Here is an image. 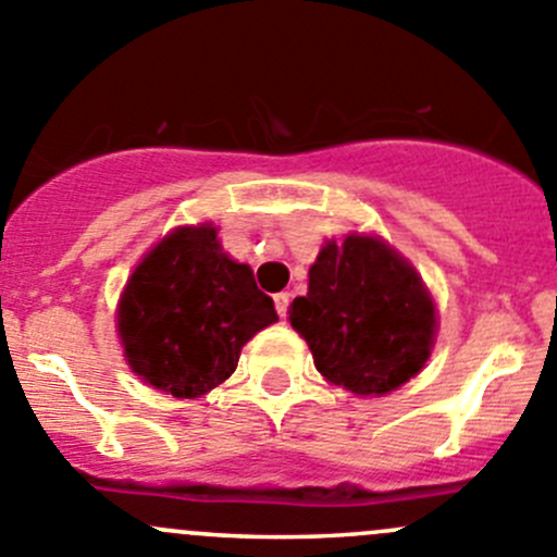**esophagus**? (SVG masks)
<instances>
[{
	"mask_svg": "<svg viewBox=\"0 0 557 557\" xmlns=\"http://www.w3.org/2000/svg\"><path fill=\"white\" fill-rule=\"evenodd\" d=\"M288 305H290L288 290H283V294H274V307H277L280 318H285V314H288Z\"/></svg>",
	"mask_w": 557,
	"mask_h": 557,
	"instance_id": "1",
	"label": "esophagus"
}]
</instances>
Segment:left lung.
Returning a JSON list of instances; mask_svg holds the SVG:
<instances>
[{
    "mask_svg": "<svg viewBox=\"0 0 557 557\" xmlns=\"http://www.w3.org/2000/svg\"><path fill=\"white\" fill-rule=\"evenodd\" d=\"M288 320L310 345L314 369L356 396H385L429 361L436 307L412 263L380 237L325 243L310 290Z\"/></svg>",
    "mask_w": 557,
    "mask_h": 557,
    "instance_id": "1",
    "label": "left lung"
}]
</instances>
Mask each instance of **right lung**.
I'll list each match as a JSON object with an SVG mask.
<instances>
[{"mask_svg": "<svg viewBox=\"0 0 557 557\" xmlns=\"http://www.w3.org/2000/svg\"><path fill=\"white\" fill-rule=\"evenodd\" d=\"M274 320V301L247 263L223 252L212 223L166 234L117 301L128 367L174 398H199L232 377L243 347Z\"/></svg>", "mask_w": 557, "mask_h": 557, "instance_id": "add662e5", "label": "right lung"}]
</instances>
